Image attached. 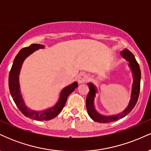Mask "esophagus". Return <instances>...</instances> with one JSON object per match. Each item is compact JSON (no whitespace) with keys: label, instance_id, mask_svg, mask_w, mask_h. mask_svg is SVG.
<instances>
[{"label":"esophagus","instance_id":"1","mask_svg":"<svg viewBox=\"0 0 151 151\" xmlns=\"http://www.w3.org/2000/svg\"><path fill=\"white\" fill-rule=\"evenodd\" d=\"M89 80V77L87 74L81 73L78 76V82L79 83H85Z\"/></svg>","mask_w":151,"mask_h":151}]
</instances>
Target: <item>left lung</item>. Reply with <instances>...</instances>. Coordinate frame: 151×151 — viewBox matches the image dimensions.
Here are the masks:
<instances>
[{
  "instance_id": "left-lung-1",
  "label": "left lung",
  "mask_w": 151,
  "mask_h": 151,
  "mask_svg": "<svg viewBox=\"0 0 151 151\" xmlns=\"http://www.w3.org/2000/svg\"><path fill=\"white\" fill-rule=\"evenodd\" d=\"M121 55H122L123 58H125L128 62H129V66L131 67V70L133 72V82L132 85V91H131V100L129 101V104L125 110L122 113L117 114V115H114L111 116H105L99 114L95 110L94 105H93V100H94L95 93H96V88L91 83H89V92L87 94L86 99V109H87L88 114L91 119L94 121L99 123H110L113 121H117L119 119H122L126 115H128L131 110L134 108L135 105L136 104L137 101H138V96L140 93V86H141V70L138 63L137 62L135 58L134 55H133L131 52L128 49L124 50L121 52Z\"/></svg>"
}]
</instances>
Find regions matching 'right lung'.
Masks as SVG:
<instances>
[{
    "instance_id": "obj_1",
    "label": "right lung",
    "mask_w": 151,
    "mask_h": 151,
    "mask_svg": "<svg viewBox=\"0 0 151 151\" xmlns=\"http://www.w3.org/2000/svg\"><path fill=\"white\" fill-rule=\"evenodd\" d=\"M43 47L44 46L42 45L32 44L27 47H24L20 50L13 61L8 78V85H9L10 94L17 107L25 116L37 121H48L57 116L65 106L69 95L78 86V83L76 81L70 85L66 86L60 93V99L56 105L47 110H44L42 111H35L30 110L26 106L20 94L18 80L19 73L25 59L30 54L34 52L35 50Z\"/></svg>"
}]
</instances>
